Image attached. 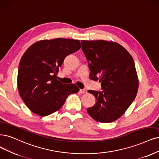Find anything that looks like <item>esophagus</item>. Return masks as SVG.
Returning <instances> with one entry per match:
<instances>
[{
    "label": "esophagus",
    "mask_w": 159,
    "mask_h": 159,
    "mask_svg": "<svg viewBox=\"0 0 159 159\" xmlns=\"http://www.w3.org/2000/svg\"><path fill=\"white\" fill-rule=\"evenodd\" d=\"M80 92L81 93H84L86 92V90L85 89H80Z\"/></svg>",
    "instance_id": "1"
}]
</instances>
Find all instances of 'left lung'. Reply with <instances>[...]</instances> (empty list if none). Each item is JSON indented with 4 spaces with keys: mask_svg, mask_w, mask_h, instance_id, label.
<instances>
[{
    "mask_svg": "<svg viewBox=\"0 0 159 159\" xmlns=\"http://www.w3.org/2000/svg\"><path fill=\"white\" fill-rule=\"evenodd\" d=\"M89 62L90 79L101 83L102 91L89 90L96 99L87 112L103 123L118 119L137 95L139 81L132 56L113 41L81 40Z\"/></svg>",
    "mask_w": 159,
    "mask_h": 159,
    "instance_id": "obj_1",
    "label": "left lung"
}]
</instances>
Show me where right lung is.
Listing matches in <instances>:
<instances>
[{
	"instance_id": "1",
	"label": "right lung",
	"mask_w": 159,
	"mask_h": 159,
	"mask_svg": "<svg viewBox=\"0 0 159 159\" xmlns=\"http://www.w3.org/2000/svg\"><path fill=\"white\" fill-rule=\"evenodd\" d=\"M79 40L57 38L34 43L21 57L17 74V89L33 113L45 116L60 109L69 95L77 93L74 84L57 79L59 67L66 57L80 48Z\"/></svg>"
}]
</instances>
